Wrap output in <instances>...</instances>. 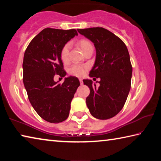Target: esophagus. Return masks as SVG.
Wrapping results in <instances>:
<instances>
[{
    "instance_id": "34e87169",
    "label": "esophagus",
    "mask_w": 161,
    "mask_h": 161,
    "mask_svg": "<svg viewBox=\"0 0 161 161\" xmlns=\"http://www.w3.org/2000/svg\"><path fill=\"white\" fill-rule=\"evenodd\" d=\"M80 84H83V80H82V79H80Z\"/></svg>"
}]
</instances>
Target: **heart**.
<instances>
[{
	"instance_id": "1",
	"label": "heart",
	"mask_w": 161,
	"mask_h": 161,
	"mask_svg": "<svg viewBox=\"0 0 161 161\" xmlns=\"http://www.w3.org/2000/svg\"><path fill=\"white\" fill-rule=\"evenodd\" d=\"M79 45L81 48L83 52L86 50L87 47L91 46L92 44L89 42L85 40H80L79 42ZM69 49H70V44L67 43L65 45L61 50L60 53V57L62 60L64 62H67L69 60ZM89 69V67L86 64H74L70 67L69 69V73L70 75L73 76H76V77H82L86 74L87 70Z\"/></svg>"
}]
</instances>
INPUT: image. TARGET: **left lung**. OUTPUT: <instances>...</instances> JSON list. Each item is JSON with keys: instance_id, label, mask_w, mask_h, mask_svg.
Masks as SVG:
<instances>
[{"instance_id": "8db88e82", "label": "left lung", "mask_w": 161, "mask_h": 161, "mask_svg": "<svg viewBox=\"0 0 161 161\" xmlns=\"http://www.w3.org/2000/svg\"><path fill=\"white\" fill-rule=\"evenodd\" d=\"M77 31L94 43L96 59L89 77L100 78L99 87L91 80H83L90 89L86 99L87 107L94 118H112L124 107L130 89L132 66L129 51L124 42L107 29L89 28Z\"/></svg>"}]
</instances>
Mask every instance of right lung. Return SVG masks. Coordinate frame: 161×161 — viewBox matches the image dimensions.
Listing matches in <instances>:
<instances>
[{
    "label": "right lung",
    "mask_w": 161,
    "mask_h": 161,
    "mask_svg": "<svg viewBox=\"0 0 161 161\" xmlns=\"http://www.w3.org/2000/svg\"><path fill=\"white\" fill-rule=\"evenodd\" d=\"M75 35L78 34L75 29L45 28L31 40L24 54L23 84L29 101L38 115L50 123L67 119L71 102L80 85L72 76L65 77L62 84L54 80L55 75H67L60 53Z\"/></svg>",
    "instance_id": "right-lung-1"
}]
</instances>
